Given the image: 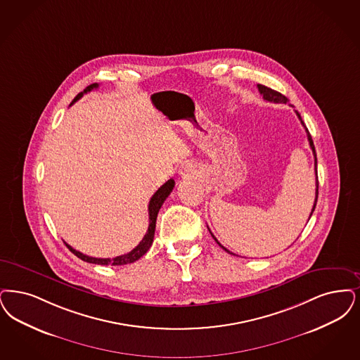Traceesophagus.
<instances>
[{
  "label": "esophagus",
  "instance_id": "1",
  "mask_svg": "<svg viewBox=\"0 0 360 360\" xmlns=\"http://www.w3.org/2000/svg\"><path fill=\"white\" fill-rule=\"evenodd\" d=\"M194 174V167H193V165L191 163H187V165H185L184 167H182V170H181V175L182 176H185V178H187V176H191Z\"/></svg>",
  "mask_w": 360,
  "mask_h": 360
}]
</instances>
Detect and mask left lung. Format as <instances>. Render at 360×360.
<instances>
[{
    "label": "left lung",
    "mask_w": 360,
    "mask_h": 360,
    "mask_svg": "<svg viewBox=\"0 0 360 360\" xmlns=\"http://www.w3.org/2000/svg\"><path fill=\"white\" fill-rule=\"evenodd\" d=\"M259 86V94L262 95V99L266 101H272V103H287L288 99L284 96V95H281L280 92H277V91H274L272 88H268V86H262V84H257ZM296 112V115L299 116V119H300V122H302V126H304V122L302 120V116L300 114L297 112V111H295ZM305 127V126H304ZM307 131V136H308V142H309V146H311V148H312V153H314V157H315V173H316V197H315V203H314V207H312V212H311V214H309V218L312 216V213H314V210H315V207H316V202H317V195H319V181H317V158H316V151H315V146H314V141H312V138H311V134L308 132V129H305ZM212 233V231H210ZM212 236H213V233H212ZM213 238L216 240L217 244L219 245L225 252H228V253H231V250H228L225 246H222V245L218 243V240H217L216 237L213 236Z\"/></svg>",
    "instance_id": "1"
}]
</instances>
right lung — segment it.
<instances>
[{
	"label": "right lung",
	"mask_w": 360,
	"mask_h": 360,
	"mask_svg": "<svg viewBox=\"0 0 360 360\" xmlns=\"http://www.w3.org/2000/svg\"><path fill=\"white\" fill-rule=\"evenodd\" d=\"M99 84H91V86H86V89L83 92H80L70 105H72L75 101H79L84 94L98 88ZM174 179H169L165 185L159 187L158 190L155 191V194L151 197L150 203H148V229L147 233L144 234L143 240L139 243V245L136 248H134L131 252L126 253V255H122V256H117L114 259H96V257H89L86 255H83L82 252L73 249L72 246L67 245V248L72 252L75 256H77L79 259L86 261V262H91V264H98V265H126V264H131V262H135L136 259H141L143 255H146V252L150 249V246L153 245L154 241V234H155V225H157V217H158L159 209L160 206L163 205V202L166 201V198L170 195V193L173 191Z\"/></svg>",
	"instance_id": "right-lung-1"
}]
</instances>
